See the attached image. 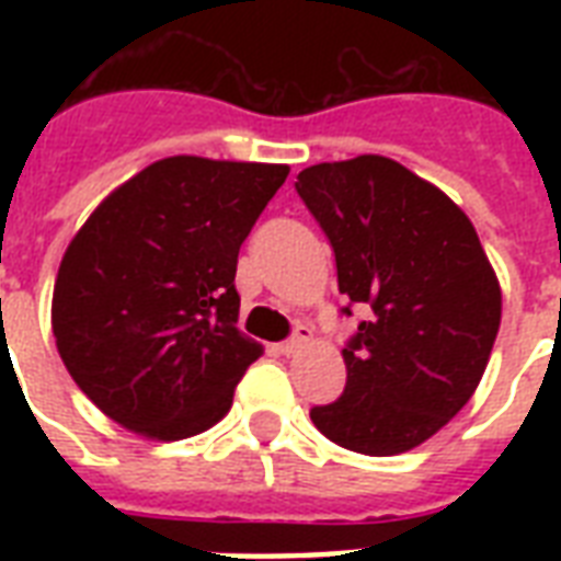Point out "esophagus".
<instances>
[{
  "label": "esophagus",
  "mask_w": 561,
  "mask_h": 561,
  "mask_svg": "<svg viewBox=\"0 0 561 561\" xmlns=\"http://www.w3.org/2000/svg\"><path fill=\"white\" fill-rule=\"evenodd\" d=\"M308 341H311V329H308V325H297L294 337L285 343H279V346H276V352H279V355H297V352L306 350Z\"/></svg>",
  "instance_id": "obj_1"
}]
</instances>
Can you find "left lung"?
<instances>
[{"label": "left lung", "instance_id": "obj_1", "mask_svg": "<svg viewBox=\"0 0 561 561\" xmlns=\"http://www.w3.org/2000/svg\"><path fill=\"white\" fill-rule=\"evenodd\" d=\"M297 192L332 241L341 294L367 308L343 350L346 390L311 422L350 451H410L486 373L501 325L495 267L469 215L390 157L311 165Z\"/></svg>", "mask_w": 561, "mask_h": 561}]
</instances>
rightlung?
<instances>
[{"label": "right lung", "mask_w": 561, "mask_h": 561, "mask_svg": "<svg viewBox=\"0 0 561 561\" xmlns=\"http://www.w3.org/2000/svg\"><path fill=\"white\" fill-rule=\"evenodd\" d=\"M288 165L165 157L95 206L51 297L66 369L127 431L174 443L232 408L262 343L238 332V250Z\"/></svg>", "instance_id": "add662e5"}]
</instances>
